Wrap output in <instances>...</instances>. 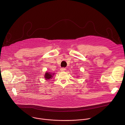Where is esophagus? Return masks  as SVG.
Here are the masks:
<instances>
[{"mask_svg": "<svg viewBox=\"0 0 125 125\" xmlns=\"http://www.w3.org/2000/svg\"><path fill=\"white\" fill-rule=\"evenodd\" d=\"M65 70H66V69L65 68H61L60 69V71H65Z\"/></svg>", "mask_w": 125, "mask_h": 125, "instance_id": "1", "label": "esophagus"}]
</instances>
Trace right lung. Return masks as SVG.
Masks as SVG:
<instances>
[{
	"instance_id": "add662e5",
	"label": "right lung",
	"mask_w": 125,
	"mask_h": 125,
	"mask_svg": "<svg viewBox=\"0 0 125 125\" xmlns=\"http://www.w3.org/2000/svg\"><path fill=\"white\" fill-rule=\"evenodd\" d=\"M54 73L53 74H51V73H49V72H46L45 75H44V78L46 80H49L50 79H51L53 75H54Z\"/></svg>"
}]
</instances>
